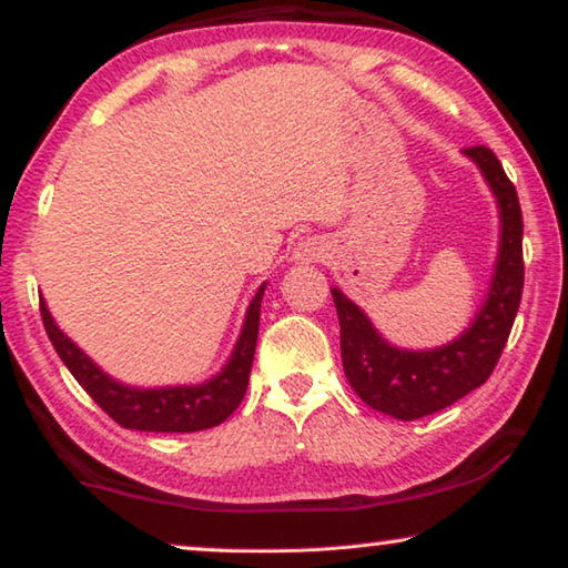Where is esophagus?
Masks as SVG:
<instances>
[{"label":"esophagus","mask_w":568,"mask_h":568,"mask_svg":"<svg viewBox=\"0 0 568 568\" xmlns=\"http://www.w3.org/2000/svg\"><path fill=\"white\" fill-rule=\"evenodd\" d=\"M326 255H328V245L321 237H305L293 247V260L301 265L323 263Z\"/></svg>","instance_id":"1"}]
</instances>
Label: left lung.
Segmentation results:
<instances>
[{
    "label": "left lung",
    "instance_id": "left-lung-1",
    "mask_svg": "<svg viewBox=\"0 0 568 568\" xmlns=\"http://www.w3.org/2000/svg\"><path fill=\"white\" fill-rule=\"evenodd\" d=\"M463 154L480 169L500 214V245L488 298L470 326L445 346L399 348L374 328L354 301L338 287H331L341 323V358L351 389L368 407L394 419L427 417L488 382L524 293V217L516 186L490 149L473 146Z\"/></svg>",
    "mask_w": 568,
    "mask_h": 568
}]
</instances>
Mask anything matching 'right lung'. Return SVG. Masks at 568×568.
I'll return each mask as SVG.
<instances>
[{
    "mask_svg": "<svg viewBox=\"0 0 568 568\" xmlns=\"http://www.w3.org/2000/svg\"><path fill=\"white\" fill-rule=\"evenodd\" d=\"M265 285L267 283L257 287L255 298L247 305L240 338L232 348L227 364L212 379L202 384L149 386V389L123 384L113 379L111 374H105L73 338H68L60 331L44 298H40V313L44 331H48L62 364L70 368V374L93 397L98 407L119 422L121 427L141 432H200L222 425L245 397L257 346L260 303H263Z\"/></svg>",
    "mask_w": 568,
    "mask_h": 568,
    "instance_id": "add662e5",
    "label": "right lung"
}]
</instances>
